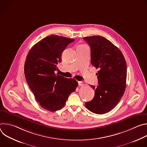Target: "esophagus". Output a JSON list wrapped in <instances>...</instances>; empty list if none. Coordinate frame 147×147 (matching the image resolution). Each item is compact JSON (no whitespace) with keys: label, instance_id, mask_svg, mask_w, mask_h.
Wrapping results in <instances>:
<instances>
[{"label":"esophagus","instance_id":"1","mask_svg":"<svg viewBox=\"0 0 147 147\" xmlns=\"http://www.w3.org/2000/svg\"><path fill=\"white\" fill-rule=\"evenodd\" d=\"M87 84L86 82L84 81H78V85L81 86H86Z\"/></svg>","mask_w":147,"mask_h":147}]
</instances>
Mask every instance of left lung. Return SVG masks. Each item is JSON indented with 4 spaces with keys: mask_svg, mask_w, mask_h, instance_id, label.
<instances>
[{
    "mask_svg": "<svg viewBox=\"0 0 147 147\" xmlns=\"http://www.w3.org/2000/svg\"><path fill=\"white\" fill-rule=\"evenodd\" d=\"M91 47V64L99 71L98 84L90 86L95 96L85 103L96 114H104L113 109L123 96L126 84L127 65L120 50L107 38L99 35L84 38Z\"/></svg>",
    "mask_w": 147,
    "mask_h": 147,
    "instance_id": "8db88e82",
    "label": "left lung"
}]
</instances>
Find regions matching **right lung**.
<instances>
[{
  "instance_id": "right-lung-1",
  "label": "right lung",
  "mask_w": 147,
  "mask_h": 147,
  "mask_svg": "<svg viewBox=\"0 0 147 147\" xmlns=\"http://www.w3.org/2000/svg\"><path fill=\"white\" fill-rule=\"evenodd\" d=\"M73 39L52 35L35 44L29 51L24 65L26 81L40 106L50 112L63 107L78 82L55 74L61 53Z\"/></svg>"
}]
</instances>
